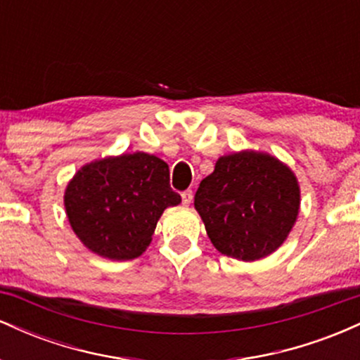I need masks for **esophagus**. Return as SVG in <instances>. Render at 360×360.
<instances>
[{
	"instance_id": "1",
	"label": "esophagus",
	"mask_w": 360,
	"mask_h": 360,
	"mask_svg": "<svg viewBox=\"0 0 360 360\" xmlns=\"http://www.w3.org/2000/svg\"><path fill=\"white\" fill-rule=\"evenodd\" d=\"M181 198H183L184 205H189L193 201V191H191V189H186V191L181 194Z\"/></svg>"
}]
</instances>
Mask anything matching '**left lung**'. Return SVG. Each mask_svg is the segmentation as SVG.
I'll use <instances>...</instances> for the list:
<instances>
[{"label":"left lung","mask_w":360,"mask_h":360,"mask_svg":"<svg viewBox=\"0 0 360 360\" xmlns=\"http://www.w3.org/2000/svg\"><path fill=\"white\" fill-rule=\"evenodd\" d=\"M194 208L214 249L257 260L279 249L300 212V186L286 164L264 152L223 155L200 183Z\"/></svg>","instance_id":"left-lung-1"}]
</instances>
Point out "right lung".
<instances>
[{
	"label": "right lung",
	"mask_w": 360,
	"mask_h": 360,
	"mask_svg": "<svg viewBox=\"0 0 360 360\" xmlns=\"http://www.w3.org/2000/svg\"><path fill=\"white\" fill-rule=\"evenodd\" d=\"M179 203L169 166L146 152L86 164L64 193L74 233L91 252L111 260L142 255L164 210Z\"/></svg>",
	"instance_id": "add662e5"
}]
</instances>
